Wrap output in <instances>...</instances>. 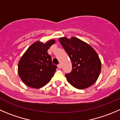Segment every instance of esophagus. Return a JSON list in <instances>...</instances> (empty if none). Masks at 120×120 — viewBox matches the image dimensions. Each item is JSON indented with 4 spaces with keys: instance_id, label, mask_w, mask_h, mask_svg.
<instances>
[{
    "instance_id": "esophagus-1",
    "label": "esophagus",
    "mask_w": 120,
    "mask_h": 120,
    "mask_svg": "<svg viewBox=\"0 0 120 120\" xmlns=\"http://www.w3.org/2000/svg\"><path fill=\"white\" fill-rule=\"evenodd\" d=\"M57 67H58V68H61V67H62V66H61V64H59L58 65V66H57Z\"/></svg>"
}]
</instances>
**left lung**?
<instances>
[{
  "mask_svg": "<svg viewBox=\"0 0 120 120\" xmlns=\"http://www.w3.org/2000/svg\"><path fill=\"white\" fill-rule=\"evenodd\" d=\"M60 43L68 54L72 70L66 74L67 81L78 89H84L93 84L101 68L100 58L91 46L76 38H61Z\"/></svg>",
  "mask_w": 120,
  "mask_h": 120,
  "instance_id": "1",
  "label": "left lung"
}]
</instances>
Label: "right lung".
<instances>
[{
    "instance_id": "obj_1",
    "label": "right lung",
    "mask_w": 120,
    "mask_h": 120,
    "mask_svg": "<svg viewBox=\"0 0 120 120\" xmlns=\"http://www.w3.org/2000/svg\"><path fill=\"white\" fill-rule=\"evenodd\" d=\"M55 43L36 41L27 49L18 64V73L26 86L39 88L47 84L54 75L57 66L53 64L47 50Z\"/></svg>"
}]
</instances>
